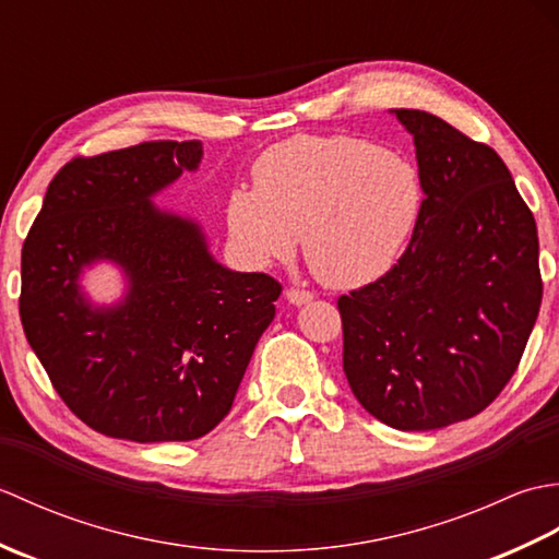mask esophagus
Masks as SVG:
<instances>
[{
	"mask_svg": "<svg viewBox=\"0 0 559 559\" xmlns=\"http://www.w3.org/2000/svg\"><path fill=\"white\" fill-rule=\"evenodd\" d=\"M286 298H288V302L290 305H307V302H312L314 300V293H310V290H300V288H288L286 290Z\"/></svg>",
	"mask_w": 559,
	"mask_h": 559,
	"instance_id": "34e87169",
	"label": "esophagus"
}]
</instances>
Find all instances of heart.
Masks as SVG:
<instances>
[{"label": "heart", "mask_w": 559, "mask_h": 559, "mask_svg": "<svg viewBox=\"0 0 559 559\" xmlns=\"http://www.w3.org/2000/svg\"><path fill=\"white\" fill-rule=\"evenodd\" d=\"M420 211V173L401 151L358 136H293L257 160L252 194L230 197L228 228L261 266L293 257L302 235L319 281L358 288L396 264Z\"/></svg>", "instance_id": "b5f03b06"}]
</instances>
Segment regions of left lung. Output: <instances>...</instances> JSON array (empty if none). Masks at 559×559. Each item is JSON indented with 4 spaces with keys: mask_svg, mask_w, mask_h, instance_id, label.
Segmentation results:
<instances>
[{
    "mask_svg": "<svg viewBox=\"0 0 559 559\" xmlns=\"http://www.w3.org/2000/svg\"><path fill=\"white\" fill-rule=\"evenodd\" d=\"M415 141L423 211L382 278L338 298L343 372L367 413L437 430L485 411L538 319V230L497 153L442 117L394 110Z\"/></svg>",
    "mask_w": 559,
    "mask_h": 559,
    "instance_id": "obj_1",
    "label": "left lung"
}]
</instances>
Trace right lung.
<instances>
[{"instance_id": "1", "label": "right lung", "mask_w": 559, "mask_h": 559, "mask_svg": "<svg viewBox=\"0 0 559 559\" xmlns=\"http://www.w3.org/2000/svg\"><path fill=\"white\" fill-rule=\"evenodd\" d=\"M201 153V141H144L71 158L23 242V331L69 411L100 435L148 444L211 432L276 314V278L221 266L194 221L153 206ZM98 258L128 273L115 308L78 290Z\"/></svg>"}]
</instances>
